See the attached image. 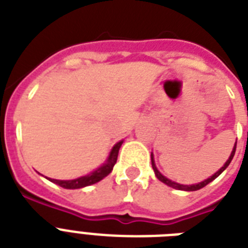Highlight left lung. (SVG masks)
<instances>
[{
  "label": "left lung",
  "instance_id": "8db88e82",
  "mask_svg": "<svg viewBox=\"0 0 248 248\" xmlns=\"http://www.w3.org/2000/svg\"><path fill=\"white\" fill-rule=\"evenodd\" d=\"M235 148H237V143H235L234 148H233V151H232V155L231 157H229V159H228L227 162H225V165L221 167V169L217 171V172H215L214 175H212L211 177H208V179H206L204 181H202V183H198V184H193V185H183V184H179V183H175V181H171L170 179H167V177H165L162 175V173L159 172L158 170H157V167H155V159H153V155H151V158H152V167H153V170H155V176H157V179L158 180H161L162 183H165L166 185H169V186H171V188L173 189H177V190H185V192H194V190H198V189L203 188V186H206L207 184H210L212 180H215L216 177L219 176L220 173L223 172L224 170L227 169L228 166H229V163L232 162V159H233V157H234V153H235Z\"/></svg>",
  "mask_w": 248,
  "mask_h": 248
}]
</instances>
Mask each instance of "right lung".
Returning a JSON list of instances; mask_svg holds the SVG:
<instances>
[{
  "label": "right lung",
  "mask_w": 248,
  "mask_h": 248,
  "mask_svg": "<svg viewBox=\"0 0 248 248\" xmlns=\"http://www.w3.org/2000/svg\"><path fill=\"white\" fill-rule=\"evenodd\" d=\"M124 141H118V143L113 147L110 155H109L108 159L104 165L99 167L97 170L93 171L90 175H86V176L78 177V179H75V180H55V179H50V181L55 183V184L60 185L62 188L64 189H79L83 188V186H87V185H93L97 181L103 180L105 176H108L109 173L112 172L113 167L117 162V157H118V151H120L121 145H122Z\"/></svg>",
  "instance_id": "obj_1"
}]
</instances>
